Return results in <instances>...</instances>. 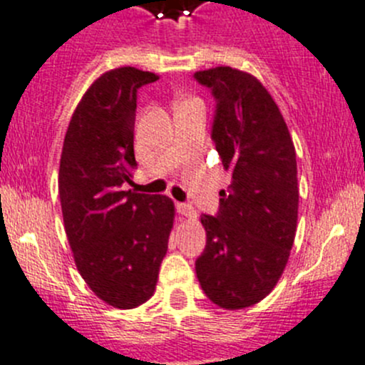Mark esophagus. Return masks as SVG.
<instances>
[{
	"label": "esophagus",
	"instance_id": "obj_1",
	"mask_svg": "<svg viewBox=\"0 0 365 365\" xmlns=\"http://www.w3.org/2000/svg\"><path fill=\"white\" fill-rule=\"evenodd\" d=\"M178 212L187 220L197 218V211H195V207L191 204H178Z\"/></svg>",
	"mask_w": 365,
	"mask_h": 365
}]
</instances>
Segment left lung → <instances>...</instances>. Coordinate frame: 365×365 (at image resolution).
<instances>
[{"label": "left lung", "instance_id": "1", "mask_svg": "<svg viewBox=\"0 0 365 365\" xmlns=\"http://www.w3.org/2000/svg\"><path fill=\"white\" fill-rule=\"evenodd\" d=\"M216 99L212 140L232 182L216 216L202 215L205 250L195 262L205 297L222 309L252 307L282 277L297 236V153L272 93L250 72H195Z\"/></svg>", "mask_w": 365, "mask_h": 365}]
</instances>
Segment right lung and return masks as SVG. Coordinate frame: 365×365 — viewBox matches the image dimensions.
<instances>
[{
	"mask_svg": "<svg viewBox=\"0 0 365 365\" xmlns=\"http://www.w3.org/2000/svg\"><path fill=\"white\" fill-rule=\"evenodd\" d=\"M160 76L135 67L101 74L65 133L58 191L76 268L104 304L135 309L156 291L175 205L165 195L120 191L135 160L136 90Z\"/></svg>",
	"mask_w": 365,
	"mask_h": 365,
	"instance_id": "obj_1",
	"label": "right lung"
}]
</instances>
